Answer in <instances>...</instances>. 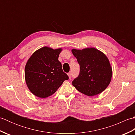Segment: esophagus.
I'll list each match as a JSON object with an SVG mask.
<instances>
[{"instance_id":"1","label":"esophagus","mask_w":135,"mask_h":135,"mask_svg":"<svg viewBox=\"0 0 135 135\" xmlns=\"http://www.w3.org/2000/svg\"><path fill=\"white\" fill-rule=\"evenodd\" d=\"M67 75H68V78H71V73H68Z\"/></svg>"}]
</instances>
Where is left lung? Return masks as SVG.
Returning a JSON list of instances; mask_svg holds the SVG:
<instances>
[{"instance_id":"8db88e82","label":"left lung","mask_w":135,"mask_h":135,"mask_svg":"<svg viewBox=\"0 0 135 135\" xmlns=\"http://www.w3.org/2000/svg\"><path fill=\"white\" fill-rule=\"evenodd\" d=\"M71 51L80 65L79 75L73 81L74 86L88 96L104 91L113 76V69L107 56L94 47L73 49Z\"/></svg>"}]
</instances>
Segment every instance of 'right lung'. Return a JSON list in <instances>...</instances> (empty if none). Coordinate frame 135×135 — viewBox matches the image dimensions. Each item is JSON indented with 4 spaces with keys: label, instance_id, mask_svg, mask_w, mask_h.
Returning a JSON list of instances; mask_svg holds the SVG:
<instances>
[{
    "label": "right lung",
    "instance_id": "right-lung-1",
    "mask_svg": "<svg viewBox=\"0 0 135 135\" xmlns=\"http://www.w3.org/2000/svg\"><path fill=\"white\" fill-rule=\"evenodd\" d=\"M62 48L44 46L39 49L28 59L25 67V79L33 95L45 99L56 92L65 80L59 56Z\"/></svg>",
    "mask_w": 135,
    "mask_h": 135
}]
</instances>
